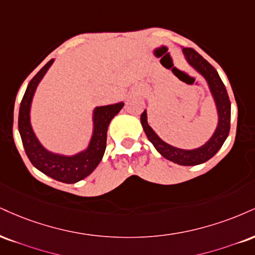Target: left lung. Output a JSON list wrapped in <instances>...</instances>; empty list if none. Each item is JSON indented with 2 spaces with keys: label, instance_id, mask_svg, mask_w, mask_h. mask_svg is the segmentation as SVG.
Instances as JSON below:
<instances>
[{
  "label": "left lung",
  "instance_id": "left-lung-1",
  "mask_svg": "<svg viewBox=\"0 0 255 255\" xmlns=\"http://www.w3.org/2000/svg\"><path fill=\"white\" fill-rule=\"evenodd\" d=\"M182 52L188 65L192 67L207 82L210 95L215 103L217 125L213 135L205 141L203 145L196 148L185 149L170 145L155 133L154 129L148 125L147 109L141 114V125H142L146 136L162 157L183 166H195L213 158L228 136L229 129H231V101H229L225 84L221 81L219 73L213 65H210L201 54L192 48L182 47Z\"/></svg>",
  "mask_w": 255,
  "mask_h": 255
}]
</instances>
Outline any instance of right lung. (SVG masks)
<instances>
[{
	"label": "right lung",
	"instance_id": "right-lung-1",
	"mask_svg": "<svg viewBox=\"0 0 255 255\" xmlns=\"http://www.w3.org/2000/svg\"><path fill=\"white\" fill-rule=\"evenodd\" d=\"M54 59H51L29 82L20 104L19 131L24 151L33 166L40 172L61 183H77L88 177L102 160L107 146V130L115 115L124 108V102L95 107L91 115L93 131L87 147L75 154L50 151L38 139L30 120L32 103L40 82L45 77Z\"/></svg>",
	"mask_w": 255,
	"mask_h": 255
}]
</instances>
